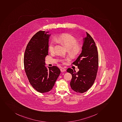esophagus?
<instances>
[{"mask_svg": "<svg viewBox=\"0 0 122 122\" xmlns=\"http://www.w3.org/2000/svg\"><path fill=\"white\" fill-rule=\"evenodd\" d=\"M60 70L61 72H64V71H66V69L64 68H61V69Z\"/></svg>", "mask_w": 122, "mask_h": 122, "instance_id": "34e87169", "label": "esophagus"}]
</instances>
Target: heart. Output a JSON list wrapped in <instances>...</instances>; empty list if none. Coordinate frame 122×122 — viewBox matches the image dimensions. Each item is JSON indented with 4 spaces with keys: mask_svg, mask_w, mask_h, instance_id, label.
Segmentation results:
<instances>
[{
    "mask_svg": "<svg viewBox=\"0 0 122 122\" xmlns=\"http://www.w3.org/2000/svg\"><path fill=\"white\" fill-rule=\"evenodd\" d=\"M55 41L65 45L68 50L69 55L73 57L78 56L82 51V46L77 43V39L69 34H63L59 35L55 39ZM55 45L54 41H52L49 44L48 50L50 53L54 52Z\"/></svg>",
    "mask_w": 122,
    "mask_h": 122,
    "instance_id": "1",
    "label": "heart"
}]
</instances>
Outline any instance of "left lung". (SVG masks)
Wrapping results in <instances>:
<instances>
[{"mask_svg":"<svg viewBox=\"0 0 122 122\" xmlns=\"http://www.w3.org/2000/svg\"><path fill=\"white\" fill-rule=\"evenodd\" d=\"M83 38L81 53L72 64L77 66L78 72L71 68L67 72L72 75L70 84L73 91L83 93L94 84L98 67V55L95 42L87 32Z\"/></svg>","mask_w":122,"mask_h":122,"instance_id":"1","label":"left lung"}]
</instances>
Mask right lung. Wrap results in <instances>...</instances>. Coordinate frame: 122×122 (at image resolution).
Segmentation results:
<instances>
[{"label": "right lung", "instance_id": "right-lung-1", "mask_svg": "<svg viewBox=\"0 0 122 122\" xmlns=\"http://www.w3.org/2000/svg\"><path fill=\"white\" fill-rule=\"evenodd\" d=\"M49 32L40 31L28 42L24 55L25 71L31 86L41 93L52 89L60 74V70L54 66H45V58L48 55Z\"/></svg>", "mask_w": 122, "mask_h": 122}]
</instances>
